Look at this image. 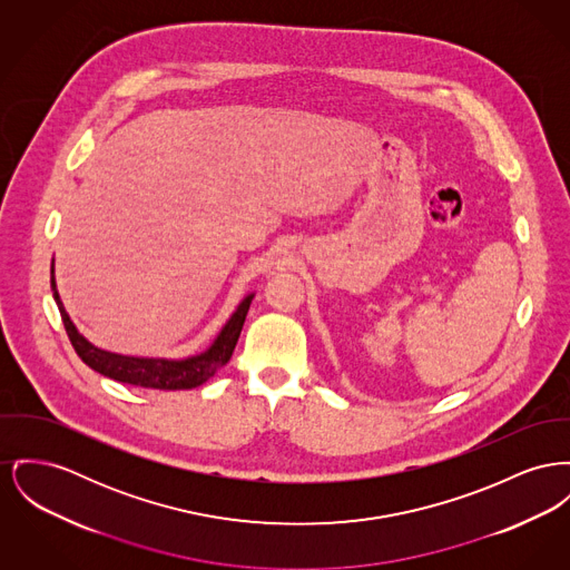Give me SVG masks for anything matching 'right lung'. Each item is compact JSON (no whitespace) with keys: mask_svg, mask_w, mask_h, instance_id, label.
Segmentation results:
<instances>
[{"mask_svg":"<svg viewBox=\"0 0 570 570\" xmlns=\"http://www.w3.org/2000/svg\"><path fill=\"white\" fill-rule=\"evenodd\" d=\"M51 291L53 299L60 307L68 337L77 351V355L102 376H109L120 383L139 385V387H153V390H191L206 383L210 376L217 374V370L228 364L233 357L236 340L243 330L247 309L254 299V293L245 295L243 302L236 305L233 316L226 321L222 332L215 335V340L208 344L198 355L183 357V360H166V357H137V355H122L111 353L95 346L90 340L77 332L75 323L68 316L67 307L60 299L58 284H56V271L51 265Z\"/></svg>","mask_w":570,"mask_h":570,"instance_id":"1","label":"right lung"}]
</instances>
